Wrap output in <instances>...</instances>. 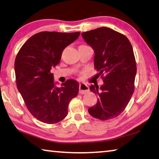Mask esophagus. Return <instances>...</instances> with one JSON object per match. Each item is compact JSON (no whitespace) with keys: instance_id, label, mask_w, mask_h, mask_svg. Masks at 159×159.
Wrapping results in <instances>:
<instances>
[{"instance_id":"esophagus-1","label":"esophagus","mask_w":159,"mask_h":159,"mask_svg":"<svg viewBox=\"0 0 159 159\" xmlns=\"http://www.w3.org/2000/svg\"><path fill=\"white\" fill-rule=\"evenodd\" d=\"M89 91V87L85 83H80L79 85V93L85 94Z\"/></svg>"}]
</instances>
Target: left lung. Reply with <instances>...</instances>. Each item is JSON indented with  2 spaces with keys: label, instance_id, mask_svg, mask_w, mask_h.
I'll return each mask as SVG.
<instances>
[{
  "label": "left lung",
  "instance_id": "obj_1",
  "mask_svg": "<svg viewBox=\"0 0 159 159\" xmlns=\"http://www.w3.org/2000/svg\"><path fill=\"white\" fill-rule=\"evenodd\" d=\"M94 51V65L103 84L89 89L98 94L89 115L101 120L116 117L125 109L134 92L136 63L131 44L125 35L102 27L81 34Z\"/></svg>",
  "mask_w": 159,
  "mask_h": 159
}]
</instances>
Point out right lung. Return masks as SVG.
<instances>
[{"label":"right lung","mask_w":159,"mask_h":159,"mask_svg":"<svg viewBox=\"0 0 159 159\" xmlns=\"http://www.w3.org/2000/svg\"><path fill=\"white\" fill-rule=\"evenodd\" d=\"M79 35V32H40L30 37L17 53V89L28 111L42 122L55 124L64 119L69 103L79 93V82L73 79L57 88L51 70L59 64L65 48Z\"/></svg>","instance_id":"obj_1"}]
</instances>
